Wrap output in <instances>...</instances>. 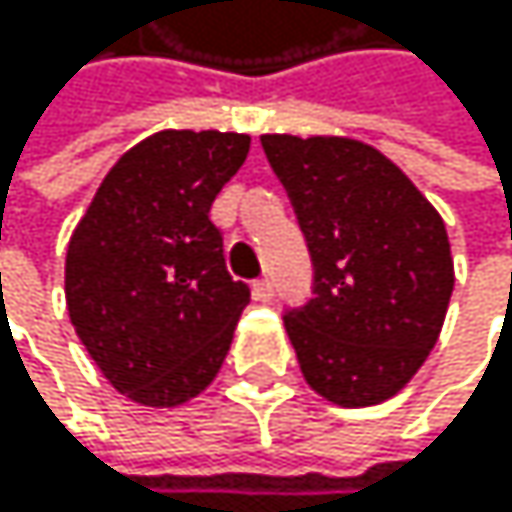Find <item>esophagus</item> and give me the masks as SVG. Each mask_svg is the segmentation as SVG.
Listing matches in <instances>:
<instances>
[{
    "label": "esophagus",
    "instance_id": "obj_1",
    "mask_svg": "<svg viewBox=\"0 0 512 512\" xmlns=\"http://www.w3.org/2000/svg\"><path fill=\"white\" fill-rule=\"evenodd\" d=\"M251 294H254V301H273V282L267 279V276H261V279H254V285H251Z\"/></svg>",
    "mask_w": 512,
    "mask_h": 512
}]
</instances>
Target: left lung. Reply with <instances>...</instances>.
Segmentation results:
<instances>
[{"mask_svg":"<svg viewBox=\"0 0 512 512\" xmlns=\"http://www.w3.org/2000/svg\"><path fill=\"white\" fill-rule=\"evenodd\" d=\"M313 261L285 310L307 384L347 408L396 396L430 356L455 288L445 224L405 174L350 137L264 134Z\"/></svg>","mask_w":512,"mask_h":512,"instance_id":"obj_1","label":"left lung"}]
</instances>
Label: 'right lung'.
<instances>
[{
    "mask_svg": "<svg viewBox=\"0 0 512 512\" xmlns=\"http://www.w3.org/2000/svg\"><path fill=\"white\" fill-rule=\"evenodd\" d=\"M248 144L236 131H159L110 168L73 230L70 322L104 378L141 405L202 393L251 301L208 218Z\"/></svg>",
    "mask_w": 512,
    "mask_h": 512,
    "instance_id": "right-lung-1",
    "label": "right lung"
}]
</instances>
